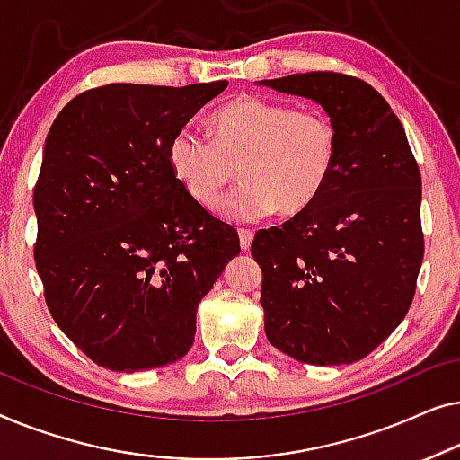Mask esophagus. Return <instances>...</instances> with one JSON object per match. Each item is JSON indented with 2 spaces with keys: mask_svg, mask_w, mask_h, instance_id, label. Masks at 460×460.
Returning <instances> with one entry per match:
<instances>
[{
  "mask_svg": "<svg viewBox=\"0 0 460 460\" xmlns=\"http://www.w3.org/2000/svg\"><path fill=\"white\" fill-rule=\"evenodd\" d=\"M252 239H254V233H252L250 229L239 231V245H242V250H250Z\"/></svg>",
  "mask_w": 460,
  "mask_h": 460,
  "instance_id": "obj_1",
  "label": "esophagus"
}]
</instances>
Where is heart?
Here are the masks:
<instances>
[{
	"instance_id": "b5f03b06",
	"label": "heart",
	"mask_w": 460,
	"mask_h": 460,
	"mask_svg": "<svg viewBox=\"0 0 460 460\" xmlns=\"http://www.w3.org/2000/svg\"><path fill=\"white\" fill-rule=\"evenodd\" d=\"M338 128L319 108L242 95L210 119V137L183 127L168 146V163L187 196L215 210L239 174L245 183L221 204L233 223H256L279 208H310L332 179Z\"/></svg>"
}]
</instances>
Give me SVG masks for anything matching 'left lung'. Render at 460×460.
I'll use <instances>...</instances> for the list:
<instances>
[{"label":"left lung","instance_id":"left-lung-1","mask_svg":"<svg viewBox=\"0 0 460 460\" xmlns=\"http://www.w3.org/2000/svg\"><path fill=\"white\" fill-rule=\"evenodd\" d=\"M321 103L338 160L321 198L256 233L264 332L308 365H350L409 313L423 262L421 172L402 122L357 76L332 70L261 81Z\"/></svg>","mask_w":460,"mask_h":460}]
</instances>
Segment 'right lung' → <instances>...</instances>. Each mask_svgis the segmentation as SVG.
I'll list each match as a JSON object with an SVG mask.
<instances>
[{
	"label": "right lung",
	"mask_w": 460,
	"mask_h": 460,
	"mask_svg": "<svg viewBox=\"0 0 460 460\" xmlns=\"http://www.w3.org/2000/svg\"><path fill=\"white\" fill-rule=\"evenodd\" d=\"M227 85L87 89L45 139L37 273L58 327L110 371L185 357L199 300L239 254L237 231L193 202L168 163L174 133Z\"/></svg>",
	"instance_id": "1"
}]
</instances>
